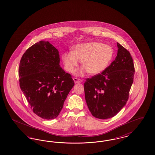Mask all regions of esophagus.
<instances>
[{"instance_id": "obj_1", "label": "esophagus", "mask_w": 155, "mask_h": 155, "mask_svg": "<svg viewBox=\"0 0 155 155\" xmlns=\"http://www.w3.org/2000/svg\"><path fill=\"white\" fill-rule=\"evenodd\" d=\"M73 80L74 81V82L75 84H80V83H81V82H82V80H81V79L77 78H73Z\"/></svg>"}]
</instances>
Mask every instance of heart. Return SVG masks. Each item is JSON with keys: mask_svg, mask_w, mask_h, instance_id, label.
Here are the masks:
<instances>
[{"mask_svg": "<svg viewBox=\"0 0 155 155\" xmlns=\"http://www.w3.org/2000/svg\"><path fill=\"white\" fill-rule=\"evenodd\" d=\"M113 53L111 46L91 42L75 45L72 53H64L62 59L66 70L71 73H74L79 61L84 68L81 70L80 74L86 70L89 74L95 75L99 74L107 67L111 61Z\"/></svg>", "mask_w": 155, "mask_h": 155, "instance_id": "heart-1", "label": "heart"}]
</instances>
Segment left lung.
I'll list each match as a JSON object with an SVG mask.
<instances>
[{
	"mask_svg": "<svg viewBox=\"0 0 155 155\" xmlns=\"http://www.w3.org/2000/svg\"><path fill=\"white\" fill-rule=\"evenodd\" d=\"M115 59L101 73L84 83L87 107L94 117L112 118L126 105L133 82L134 65L130 53L117 43Z\"/></svg>",
	"mask_w": 155,
	"mask_h": 155,
	"instance_id": "obj_1",
	"label": "left lung"
}]
</instances>
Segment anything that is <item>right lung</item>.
<instances>
[{
    "label": "right lung",
    "instance_id": "add662e5",
    "mask_svg": "<svg viewBox=\"0 0 155 155\" xmlns=\"http://www.w3.org/2000/svg\"><path fill=\"white\" fill-rule=\"evenodd\" d=\"M58 50L40 41L25 51L19 63V86L33 112L45 119L56 118L74 85L59 65Z\"/></svg>",
    "mask_w": 155,
    "mask_h": 155
}]
</instances>
